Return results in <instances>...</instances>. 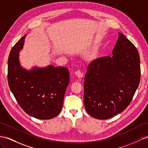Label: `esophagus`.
<instances>
[{"mask_svg": "<svg viewBox=\"0 0 148 148\" xmlns=\"http://www.w3.org/2000/svg\"><path fill=\"white\" fill-rule=\"evenodd\" d=\"M75 74L79 78H81L83 77V73L80 70H77L75 72Z\"/></svg>", "mask_w": 148, "mask_h": 148, "instance_id": "esophagus-1", "label": "esophagus"}]
</instances>
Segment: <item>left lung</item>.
<instances>
[{"label":"left lung","instance_id":"8db88e82","mask_svg":"<svg viewBox=\"0 0 148 148\" xmlns=\"http://www.w3.org/2000/svg\"><path fill=\"white\" fill-rule=\"evenodd\" d=\"M112 56L90 63L84 77L86 111L98 119H108L123 112L132 99L141 77L139 52L122 33Z\"/></svg>","mask_w":148,"mask_h":148}]
</instances>
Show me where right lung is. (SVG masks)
<instances>
[{"label": "right lung", "instance_id": "obj_1", "mask_svg": "<svg viewBox=\"0 0 148 148\" xmlns=\"http://www.w3.org/2000/svg\"><path fill=\"white\" fill-rule=\"evenodd\" d=\"M26 34L14 45L8 59V83L11 92L23 110L35 118L50 119L62 109L64 94L70 82L69 72L65 67L49 65L22 67L19 52Z\"/></svg>", "mask_w": 148, "mask_h": 148}]
</instances>
